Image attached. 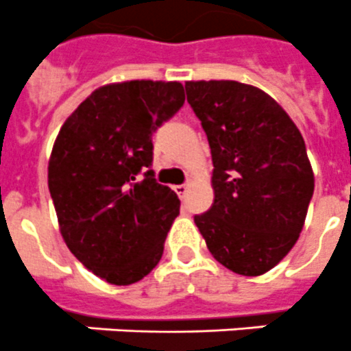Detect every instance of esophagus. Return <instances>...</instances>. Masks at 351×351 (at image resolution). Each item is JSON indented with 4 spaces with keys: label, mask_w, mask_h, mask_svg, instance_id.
I'll return each instance as SVG.
<instances>
[{
    "label": "esophagus",
    "mask_w": 351,
    "mask_h": 351,
    "mask_svg": "<svg viewBox=\"0 0 351 351\" xmlns=\"http://www.w3.org/2000/svg\"><path fill=\"white\" fill-rule=\"evenodd\" d=\"M187 189H189V184L175 185V191H176V194H178L180 197H184V196H185V193H187Z\"/></svg>",
    "instance_id": "obj_1"
}]
</instances>
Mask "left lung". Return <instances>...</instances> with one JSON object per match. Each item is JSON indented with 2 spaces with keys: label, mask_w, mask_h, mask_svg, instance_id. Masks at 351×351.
I'll return each mask as SVG.
<instances>
[{
  "label": "left lung",
  "mask_w": 351,
  "mask_h": 351,
  "mask_svg": "<svg viewBox=\"0 0 351 351\" xmlns=\"http://www.w3.org/2000/svg\"><path fill=\"white\" fill-rule=\"evenodd\" d=\"M185 91L213 162V203L194 222L219 263L261 276L295 245L315 191L302 134L251 84L189 81Z\"/></svg>",
  "instance_id": "8db88e82"
}]
</instances>
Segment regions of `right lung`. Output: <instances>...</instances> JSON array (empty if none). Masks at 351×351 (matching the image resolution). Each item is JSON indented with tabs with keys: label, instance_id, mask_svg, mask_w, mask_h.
<instances>
[{
	"label": "right lung",
	"instance_id": "obj_1",
	"mask_svg": "<svg viewBox=\"0 0 351 351\" xmlns=\"http://www.w3.org/2000/svg\"><path fill=\"white\" fill-rule=\"evenodd\" d=\"M185 102L176 81H129L95 90L54 143L49 193L66 247L111 285L141 281L160 261L180 199L157 184L155 130Z\"/></svg>",
	"mask_w": 351,
	"mask_h": 351
}]
</instances>
